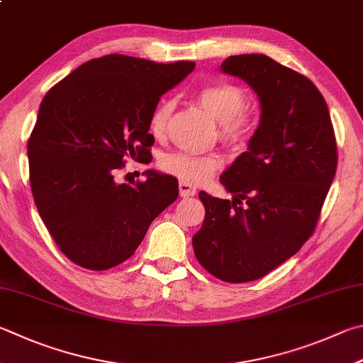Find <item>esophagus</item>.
Instances as JSON below:
<instances>
[{"instance_id":"esophagus-1","label":"esophagus","mask_w":363,"mask_h":363,"mask_svg":"<svg viewBox=\"0 0 363 363\" xmlns=\"http://www.w3.org/2000/svg\"><path fill=\"white\" fill-rule=\"evenodd\" d=\"M179 194H181V196L186 199V196H194L196 194V190H195V187L190 186V184L181 181L179 182Z\"/></svg>"}]
</instances>
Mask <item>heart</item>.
I'll return each instance as SVG.
<instances>
[{
	"instance_id": "1",
	"label": "heart",
	"mask_w": 363,
	"mask_h": 363,
	"mask_svg": "<svg viewBox=\"0 0 363 363\" xmlns=\"http://www.w3.org/2000/svg\"><path fill=\"white\" fill-rule=\"evenodd\" d=\"M195 100L206 113L219 122V138L230 147H246L254 135L255 123L246 106V91L232 82L204 84L195 91ZM174 104L162 100L149 117V131L155 138L167 135ZM160 167L164 173L179 177L184 182L200 184L220 167L216 154H194L187 150L164 155Z\"/></svg>"
}]
</instances>
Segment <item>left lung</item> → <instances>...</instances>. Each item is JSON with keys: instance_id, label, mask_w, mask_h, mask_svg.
Returning <instances> with one entry per match:
<instances>
[{"instance_id": "8db88e82", "label": "left lung", "mask_w": 363, "mask_h": 363, "mask_svg": "<svg viewBox=\"0 0 363 363\" xmlns=\"http://www.w3.org/2000/svg\"><path fill=\"white\" fill-rule=\"evenodd\" d=\"M260 100V125L220 184L233 200L206 192L196 260L225 282L260 279L291 259L318 225L337 173L338 152L327 103L306 76L262 54L228 57Z\"/></svg>"}]
</instances>
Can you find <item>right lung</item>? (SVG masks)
<instances>
[{"instance_id":"right-lung-1","label":"right lung","mask_w":363,"mask_h":363,"mask_svg":"<svg viewBox=\"0 0 363 363\" xmlns=\"http://www.w3.org/2000/svg\"><path fill=\"white\" fill-rule=\"evenodd\" d=\"M194 68L111 54L85 62L43 98L26 146L31 194L76 265L103 272L127 260L179 195L173 176L149 169L146 181L118 184L114 174L127 159H152L150 113Z\"/></svg>"}]
</instances>
